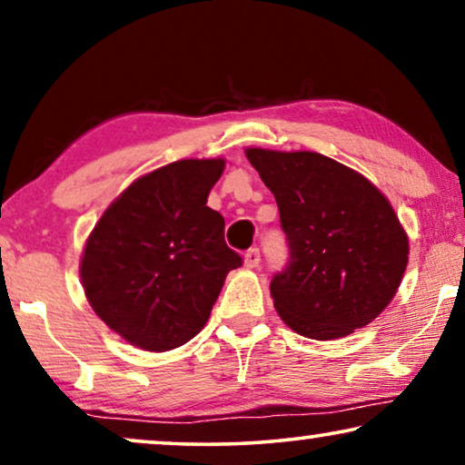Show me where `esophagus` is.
<instances>
[{"mask_svg":"<svg viewBox=\"0 0 465 465\" xmlns=\"http://www.w3.org/2000/svg\"><path fill=\"white\" fill-rule=\"evenodd\" d=\"M260 264V250L258 247H252V250L245 252V266L247 269H256Z\"/></svg>","mask_w":465,"mask_h":465,"instance_id":"34e87169","label":"esophagus"}]
</instances>
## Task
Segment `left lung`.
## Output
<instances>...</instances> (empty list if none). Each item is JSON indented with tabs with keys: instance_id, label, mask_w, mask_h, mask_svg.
I'll use <instances>...</instances> for the list:
<instances>
[{
	"instance_id": "obj_1",
	"label": "left lung",
	"mask_w": 465,
	"mask_h": 465,
	"mask_svg": "<svg viewBox=\"0 0 465 465\" xmlns=\"http://www.w3.org/2000/svg\"><path fill=\"white\" fill-rule=\"evenodd\" d=\"M245 156L275 194L288 241V264L271 282L282 320L315 341L368 326L409 264V237L390 201L317 152L247 148Z\"/></svg>"
}]
</instances>
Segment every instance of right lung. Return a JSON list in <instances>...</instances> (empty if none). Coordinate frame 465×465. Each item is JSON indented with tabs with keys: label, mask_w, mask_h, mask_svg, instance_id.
I'll return each instance as SVG.
<instances>
[{
	"label": "right lung",
	"mask_w": 465,
	"mask_h": 465,
	"mask_svg": "<svg viewBox=\"0 0 465 465\" xmlns=\"http://www.w3.org/2000/svg\"><path fill=\"white\" fill-rule=\"evenodd\" d=\"M222 158H188L139 177L105 209L80 262L94 313L131 345L169 351L209 320L228 272L243 264L207 207Z\"/></svg>",
	"instance_id": "right-lung-1"
}]
</instances>
